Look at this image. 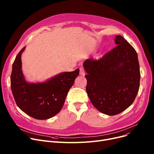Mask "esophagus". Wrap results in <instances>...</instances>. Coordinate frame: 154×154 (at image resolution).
Masks as SVG:
<instances>
[{
	"mask_svg": "<svg viewBox=\"0 0 154 154\" xmlns=\"http://www.w3.org/2000/svg\"><path fill=\"white\" fill-rule=\"evenodd\" d=\"M80 75H85V70H84V69L83 67H80Z\"/></svg>",
	"mask_w": 154,
	"mask_h": 154,
	"instance_id": "1",
	"label": "esophagus"
}]
</instances>
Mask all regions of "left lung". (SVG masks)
<instances>
[{
	"label": "left lung",
	"instance_id": "left-lung-1",
	"mask_svg": "<svg viewBox=\"0 0 154 154\" xmlns=\"http://www.w3.org/2000/svg\"><path fill=\"white\" fill-rule=\"evenodd\" d=\"M115 48L102 58L87 59L86 91L93 106L108 116L120 114L134 102L140 86V67L134 47L116 35Z\"/></svg>",
	"mask_w": 154,
	"mask_h": 154
}]
</instances>
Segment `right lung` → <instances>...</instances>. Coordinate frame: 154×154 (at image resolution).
<instances>
[{"label": "right lung", "instance_id": "add662e5", "mask_svg": "<svg viewBox=\"0 0 154 154\" xmlns=\"http://www.w3.org/2000/svg\"><path fill=\"white\" fill-rule=\"evenodd\" d=\"M25 48H22L12 64L11 87L15 101L23 112L32 117L50 119L62 108L79 69L61 73L44 82L29 83L22 71L21 54Z\"/></svg>", "mask_w": 154, "mask_h": 154}]
</instances>
